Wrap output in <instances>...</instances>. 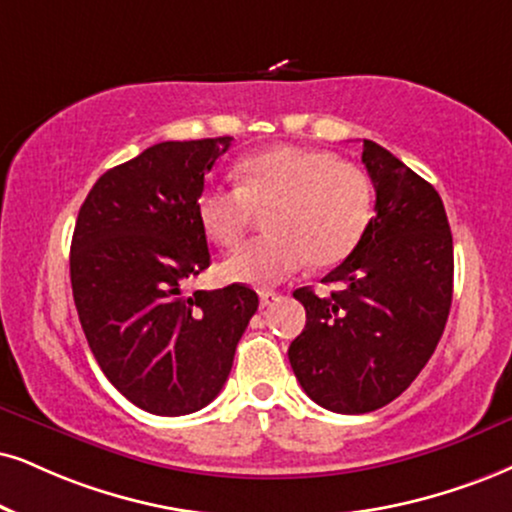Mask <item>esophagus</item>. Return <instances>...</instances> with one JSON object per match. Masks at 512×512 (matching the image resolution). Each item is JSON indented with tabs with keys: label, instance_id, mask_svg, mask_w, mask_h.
<instances>
[{
	"label": "esophagus",
	"instance_id": "obj_1",
	"mask_svg": "<svg viewBox=\"0 0 512 512\" xmlns=\"http://www.w3.org/2000/svg\"><path fill=\"white\" fill-rule=\"evenodd\" d=\"M277 301H280V294H275V292H263V294H261V308L275 306Z\"/></svg>",
	"mask_w": 512,
	"mask_h": 512
}]
</instances>
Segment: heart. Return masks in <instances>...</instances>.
<instances>
[{
  "label": "heart",
  "instance_id": "obj_1",
  "mask_svg": "<svg viewBox=\"0 0 512 512\" xmlns=\"http://www.w3.org/2000/svg\"><path fill=\"white\" fill-rule=\"evenodd\" d=\"M239 187L206 185L197 216L213 242L232 246L256 213L268 211L270 235L239 246L223 263L232 282L273 287L301 270L342 263L372 218L370 178L330 151L275 144L237 163Z\"/></svg>",
  "mask_w": 512,
  "mask_h": 512
}]
</instances>
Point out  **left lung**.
Listing matches in <instances>:
<instances>
[{
	"mask_svg": "<svg viewBox=\"0 0 512 512\" xmlns=\"http://www.w3.org/2000/svg\"><path fill=\"white\" fill-rule=\"evenodd\" d=\"M375 185V218L356 249L323 277L318 296L301 287L306 327L289 363L311 399L332 413L387 406L437 349L453 296V237L430 182L380 144L363 140Z\"/></svg>",
	"mask_w": 512,
	"mask_h": 512,
	"instance_id": "1",
	"label": "left lung"
}]
</instances>
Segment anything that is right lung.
Segmentation results:
<instances>
[{
  "label": "right lung",
  "mask_w": 512,
  "mask_h": 512,
  "mask_svg": "<svg viewBox=\"0 0 512 512\" xmlns=\"http://www.w3.org/2000/svg\"><path fill=\"white\" fill-rule=\"evenodd\" d=\"M232 137L161 142L106 170L80 206L71 242L78 318L99 368L154 415H187L223 389L258 308L246 285L194 294L208 268L197 216L204 175Z\"/></svg>",
  "instance_id": "add662e5"
}]
</instances>
